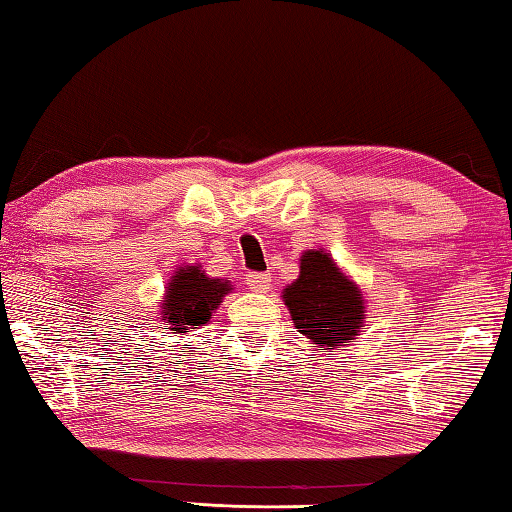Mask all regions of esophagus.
Wrapping results in <instances>:
<instances>
[{
	"mask_svg": "<svg viewBox=\"0 0 512 512\" xmlns=\"http://www.w3.org/2000/svg\"><path fill=\"white\" fill-rule=\"evenodd\" d=\"M246 285L250 291H255V294H266V291L271 289V275L269 273H248Z\"/></svg>",
	"mask_w": 512,
	"mask_h": 512,
	"instance_id": "esophagus-1",
	"label": "esophagus"
}]
</instances>
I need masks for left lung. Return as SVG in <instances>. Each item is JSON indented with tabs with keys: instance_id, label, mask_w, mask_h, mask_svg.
Listing matches in <instances>:
<instances>
[{
	"instance_id": "left-lung-1",
	"label": "left lung",
	"mask_w": 512,
	"mask_h": 512,
	"mask_svg": "<svg viewBox=\"0 0 512 512\" xmlns=\"http://www.w3.org/2000/svg\"><path fill=\"white\" fill-rule=\"evenodd\" d=\"M291 321L321 351L348 346L362 332L367 310L362 291L339 271L326 250H307L300 275L282 291Z\"/></svg>"
}]
</instances>
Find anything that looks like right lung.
I'll use <instances>...</instances> for the list:
<instances>
[{
	"label": "right lung",
	"mask_w": 512,
	"mask_h": 512,
	"mask_svg": "<svg viewBox=\"0 0 512 512\" xmlns=\"http://www.w3.org/2000/svg\"><path fill=\"white\" fill-rule=\"evenodd\" d=\"M232 285L221 278H209L200 266H182L170 278L166 298L161 303V321L175 332H189L193 326H205L212 314L230 294Z\"/></svg>",
	"instance_id": "right-lung-1"
}]
</instances>
